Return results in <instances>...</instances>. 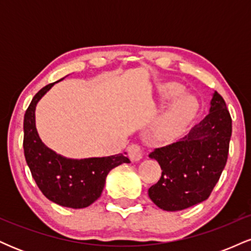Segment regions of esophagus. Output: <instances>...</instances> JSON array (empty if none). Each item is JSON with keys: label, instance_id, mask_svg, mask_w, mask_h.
Segmentation results:
<instances>
[{"label": "esophagus", "instance_id": "esophagus-1", "mask_svg": "<svg viewBox=\"0 0 251 251\" xmlns=\"http://www.w3.org/2000/svg\"><path fill=\"white\" fill-rule=\"evenodd\" d=\"M127 153H128L129 159L133 160V162H138V160H140L143 158L144 151L139 145L133 144V145L128 146L127 148Z\"/></svg>", "mask_w": 251, "mask_h": 251}]
</instances>
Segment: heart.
<instances>
[{"mask_svg":"<svg viewBox=\"0 0 251 251\" xmlns=\"http://www.w3.org/2000/svg\"><path fill=\"white\" fill-rule=\"evenodd\" d=\"M183 92L184 87L177 82H166L158 89L160 101H171L154 125V133L160 139L177 137L197 111V100Z\"/></svg>","mask_w":251,"mask_h":251,"instance_id":"b5f03b06","label":"heart"}]
</instances>
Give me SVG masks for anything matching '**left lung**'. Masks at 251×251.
<instances>
[{
	"label": "left lung",
	"mask_w": 251,
	"mask_h": 251,
	"mask_svg": "<svg viewBox=\"0 0 251 251\" xmlns=\"http://www.w3.org/2000/svg\"><path fill=\"white\" fill-rule=\"evenodd\" d=\"M231 117L215 92L209 114L185 137L149 154L162 168L160 179L149 189L158 208L178 211L208 200L226 164Z\"/></svg>",
	"instance_id": "left-lung-1"
}]
</instances>
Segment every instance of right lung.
<instances>
[{
	"label": "right lung",
	"mask_w": 251,
	"mask_h": 251,
	"mask_svg": "<svg viewBox=\"0 0 251 251\" xmlns=\"http://www.w3.org/2000/svg\"><path fill=\"white\" fill-rule=\"evenodd\" d=\"M54 83L40 89L25 111V162L36 185L48 200L66 208H87L101 196L108 172L120 164L129 163V159L123 153L101 158L71 159L57 154L42 143L35 125V108L40 99Z\"/></svg>",
	"instance_id": "1"
}]
</instances>
